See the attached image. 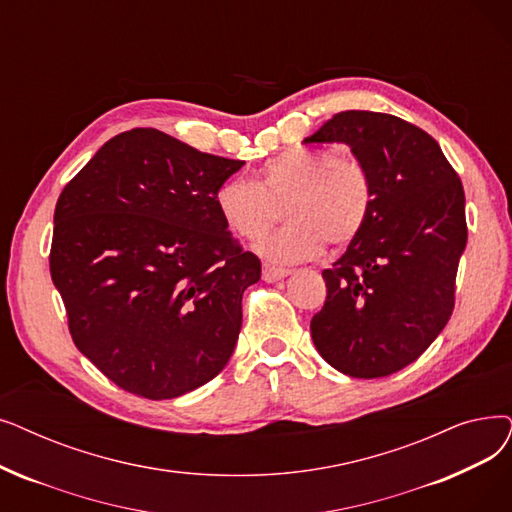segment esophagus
Returning <instances> with one entry per match:
<instances>
[{"label":"esophagus","mask_w":512,"mask_h":512,"mask_svg":"<svg viewBox=\"0 0 512 512\" xmlns=\"http://www.w3.org/2000/svg\"><path fill=\"white\" fill-rule=\"evenodd\" d=\"M288 270H282V268H274V265H263V280L265 282H278L282 278H286Z\"/></svg>","instance_id":"obj_1"}]
</instances>
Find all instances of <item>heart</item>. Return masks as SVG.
<instances>
[{"label":"heart","mask_w":512,"mask_h":512,"mask_svg":"<svg viewBox=\"0 0 512 512\" xmlns=\"http://www.w3.org/2000/svg\"><path fill=\"white\" fill-rule=\"evenodd\" d=\"M374 205V182L355 157L295 146L259 169L255 182L226 180L215 192L224 226L242 240H257L284 211L286 224L257 242V251L278 263L316 257L328 242L343 249L358 238Z\"/></svg>","instance_id":"1"}]
</instances>
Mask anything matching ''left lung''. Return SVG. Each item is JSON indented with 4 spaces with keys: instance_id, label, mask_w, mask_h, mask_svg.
Here are the masks:
<instances>
[{
    "instance_id": "left-lung-1",
    "label": "left lung",
    "mask_w": 512,
    "mask_h": 512,
    "mask_svg": "<svg viewBox=\"0 0 512 512\" xmlns=\"http://www.w3.org/2000/svg\"><path fill=\"white\" fill-rule=\"evenodd\" d=\"M303 142L347 144L374 182L362 234L322 272L328 293L311 339L347 376H389L452 316L466 247L462 182L427 131L393 115L345 110Z\"/></svg>"
}]
</instances>
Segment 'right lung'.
<instances>
[{
	"mask_svg": "<svg viewBox=\"0 0 512 512\" xmlns=\"http://www.w3.org/2000/svg\"><path fill=\"white\" fill-rule=\"evenodd\" d=\"M242 165L138 127L64 186L50 274L77 349L121 389L173 399L228 364L261 278L215 207Z\"/></svg>",
	"mask_w": 512,
	"mask_h": 512,
	"instance_id": "right-lung-1",
	"label": "right lung"
}]
</instances>
